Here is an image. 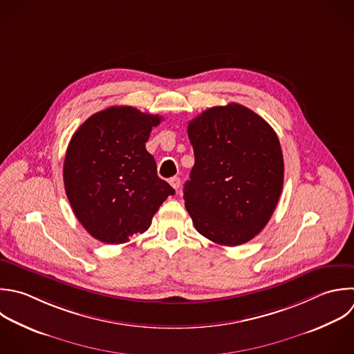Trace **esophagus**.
I'll list each match as a JSON object with an SVG mask.
<instances>
[{"label":"esophagus","mask_w":354,"mask_h":354,"mask_svg":"<svg viewBox=\"0 0 354 354\" xmlns=\"http://www.w3.org/2000/svg\"><path fill=\"white\" fill-rule=\"evenodd\" d=\"M169 183H170V185H171L174 189H178V188H180V185H181V180H180V177H171V178L169 180Z\"/></svg>","instance_id":"34e87169"}]
</instances>
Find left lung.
Listing matches in <instances>:
<instances>
[{
  "label": "left lung",
  "instance_id": "8db88e82",
  "mask_svg": "<svg viewBox=\"0 0 354 354\" xmlns=\"http://www.w3.org/2000/svg\"><path fill=\"white\" fill-rule=\"evenodd\" d=\"M195 165L184 185L196 231L238 246L268 223L283 184V158L272 127L239 104L206 109L188 123Z\"/></svg>",
  "mask_w": 354,
  "mask_h": 354
}]
</instances>
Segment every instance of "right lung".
Instances as JSON below:
<instances>
[{
    "mask_svg": "<svg viewBox=\"0 0 354 354\" xmlns=\"http://www.w3.org/2000/svg\"><path fill=\"white\" fill-rule=\"evenodd\" d=\"M159 115L111 106L90 116L73 134L64 163L71 206L95 239L118 245L145 232L174 189L156 173L145 142Z\"/></svg>",
    "mask_w": 354,
    "mask_h": 354,
    "instance_id": "right-lung-1",
    "label": "right lung"
}]
</instances>
